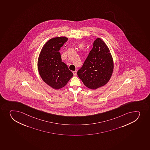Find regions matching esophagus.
I'll list each match as a JSON object with an SVG mask.
<instances>
[{"label":"esophagus","instance_id":"esophagus-1","mask_svg":"<svg viewBox=\"0 0 150 150\" xmlns=\"http://www.w3.org/2000/svg\"><path fill=\"white\" fill-rule=\"evenodd\" d=\"M73 75H74V76H76V75H77V71H73Z\"/></svg>","mask_w":150,"mask_h":150}]
</instances>
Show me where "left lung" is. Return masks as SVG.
Wrapping results in <instances>:
<instances>
[{"label": "left lung", "instance_id": "8db88e82", "mask_svg": "<svg viewBox=\"0 0 150 150\" xmlns=\"http://www.w3.org/2000/svg\"><path fill=\"white\" fill-rule=\"evenodd\" d=\"M93 45L77 75L87 88L96 89L108 83L114 64L110 49L102 39L97 38Z\"/></svg>", "mask_w": 150, "mask_h": 150}]
</instances>
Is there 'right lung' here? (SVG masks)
I'll use <instances>...</instances> for the list:
<instances>
[{
    "label": "right lung",
    "instance_id": "1",
    "mask_svg": "<svg viewBox=\"0 0 150 150\" xmlns=\"http://www.w3.org/2000/svg\"><path fill=\"white\" fill-rule=\"evenodd\" d=\"M67 39L66 37H60L49 40L43 45L39 55V74L42 80L54 89L64 87L73 75L67 64L62 62L59 51Z\"/></svg>",
    "mask_w": 150,
    "mask_h": 150
}]
</instances>
